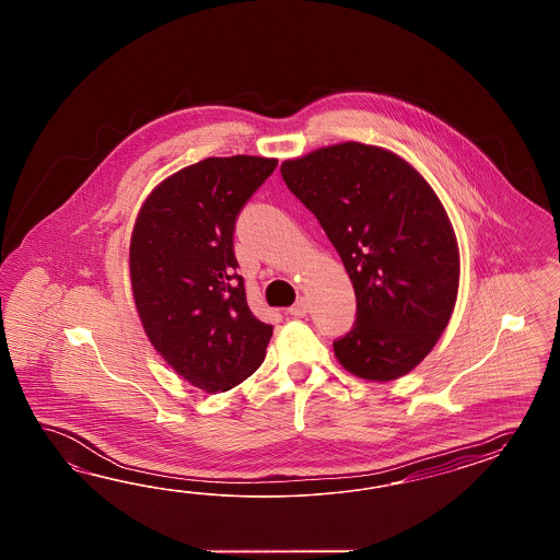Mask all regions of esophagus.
<instances>
[{
    "instance_id": "esophagus-1",
    "label": "esophagus",
    "mask_w": 560,
    "mask_h": 560,
    "mask_svg": "<svg viewBox=\"0 0 560 560\" xmlns=\"http://www.w3.org/2000/svg\"><path fill=\"white\" fill-rule=\"evenodd\" d=\"M307 312H310V303H307L305 298H300L289 307V315H293V317H305Z\"/></svg>"
}]
</instances>
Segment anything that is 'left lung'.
Here are the masks:
<instances>
[{"label":"left lung","instance_id":"1","mask_svg":"<svg viewBox=\"0 0 560 560\" xmlns=\"http://www.w3.org/2000/svg\"><path fill=\"white\" fill-rule=\"evenodd\" d=\"M281 176L336 246L355 293V324L334 341L364 381L409 374L450 324L459 248L427 179L402 158L346 141L281 164Z\"/></svg>","mask_w":560,"mask_h":560}]
</instances>
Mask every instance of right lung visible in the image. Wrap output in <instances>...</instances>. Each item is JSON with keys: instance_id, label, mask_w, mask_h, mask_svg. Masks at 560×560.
I'll return each instance as SVG.
<instances>
[{"instance_id": "add662e5", "label": "right lung", "mask_w": 560, "mask_h": 560, "mask_svg": "<svg viewBox=\"0 0 560 560\" xmlns=\"http://www.w3.org/2000/svg\"><path fill=\"white\" fill-rule=\"evenodd\" d=\"M275 167L273 158H206L165 178L137 214L129 246L137 314L158 354L206 393L246 381L273 336L248 310L232 234Z\"/></svg>"}]
</instances>
